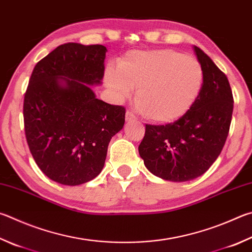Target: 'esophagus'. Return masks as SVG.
Listing matches in <instances>:
<instances>
[{
  "mask_svg": "<svg viewBox=\"0 0 252 252\" xmlns=\"http://www.w3.org/2000/svg\"><path fill=\"white\" fill-rule=\"evenodd\" d=\"M126 121H132V120H136L135 116L133 114V112H131L130 110H127L126 113Z\"/></svg>",
  "mask_w": 252,
  "mask_h": 252,
  "instance_id": "obj_1",
  "label": "esophagus"
}]
</instances>
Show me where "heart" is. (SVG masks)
<instances>
[{
	"mask_svg": "<svg viewBox=\"0 0 252 252\" xmlns=\"http://www.w3.org/2000/svg\"><path fill=\"white\" fill-rule=\"evenodd\" d=\"M106 84L121 101L136 88L140 111L154 122L170 123L189 111L202 90L204 70L193 56L173 49L132 52L118 68L109 66Z\"/></svg>",
	"mask_w": 252,
	"mask_h": 252,
	"instance_id": "heart-1",
	"label": "heart"
}]
</instances>
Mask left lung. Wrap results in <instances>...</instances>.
Segmentation results:
<instances>
[{
	"label": "left lung",
	"instance_id": "obj_1",
	"mask_svg": "<svg viewBox=\"0 0 252 252\" xmlns=\"http://www.w3.org/2000/svg\"><path fill=\"white\" fill-rule=\"evenodd\" d=\"M204 70L202 90L185 116L165 126L145 125L139 145L148 170L166 181L186 182L204 174L225 145L234 110L227 76L194 46Z\"/></svg>",
	"mask_w": 252,
	"mask_h": 252
}]
</instances>
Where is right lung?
I'll list each match as a JSON object with an SVG mask.
<instances>
[{
  "label": "right lung",
  "mask_w": 252,
  "mask_h": 252,
  "mask_svg": "<svg viewBox=\"0 0 252 252\" xmlns=\"http://www.w3.org/2000/svg\"><path fill=\"white\" fill-rule=\"evenodd\" d=\"M107 48L66 43L36 63L24 95L26 141L37 166L63 185H80L102 171L126 108L97 99Z\"/></svg>",
  "instance_id": "right-lung-1"
}]
</instances>
